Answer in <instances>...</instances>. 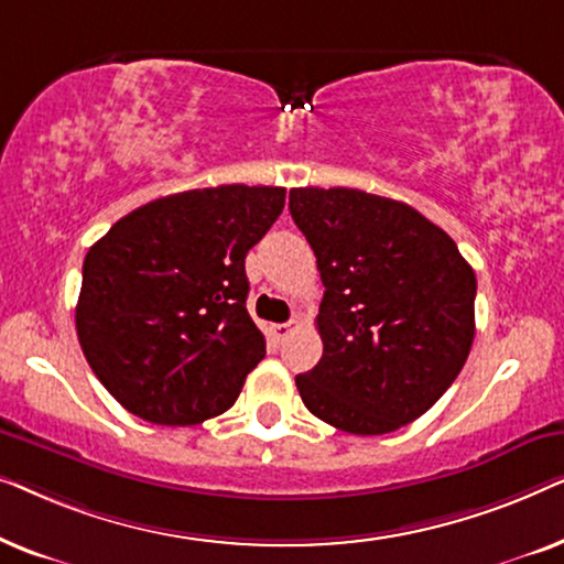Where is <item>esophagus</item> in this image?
<instances>
[{"label": "esophagus", "mask_w": 564, "mask_h": 564, "mask_svg": "<svg viewBox=\"0 0 564 564\" xmlns=\"http://www.w3.org/2000/svg\"><path fill=\"white\" fill-rule=\"evenodd\" d=\"M300 328V321H290V323H274L272 326V334L276 341H284V338H290L295 330Z\"/></svg>", "instance_id": "34e87169"}]
</instances>
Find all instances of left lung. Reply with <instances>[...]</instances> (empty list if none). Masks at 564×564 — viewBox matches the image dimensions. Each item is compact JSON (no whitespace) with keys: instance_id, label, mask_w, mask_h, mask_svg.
Returning a JSON list of instances; mask_svg holds the SVG:
<instances>
[{"instance_id":"left-lung-1","label":"left lung","mask_w":564,"mask_h":564,"mask_svg":"<svg viewBox=\"0 0 564 564\" xmlns=\"http://www.w3.org/2000/svg\"><path fill=\"white\" fill-rule=\"evenodd\" d=\"M290 213L323 280V357L297 375L307 411L357 436L429 411L475 338L473 267L411 205L346 187L290 189Z\"/></svg>"}]
</instances>
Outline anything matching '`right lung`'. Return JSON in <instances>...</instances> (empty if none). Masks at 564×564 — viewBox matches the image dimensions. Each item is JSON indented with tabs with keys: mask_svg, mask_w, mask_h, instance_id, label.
<instances>
[{
	"mask_svg": "<svg viewBox=\"0 0 564 564\" xmlns=\"http://www.w3.org/2000/svg\"><path fill=\"white\" fill-rule=\"evenodd\" d=\"M282 207L284 187L189 189L141 205L91 246L76 334L126 411L192 426L236 403L267 354L243 261Z\"/></svg>",
	"mask_w": 564,
	"mask_h": 564,
	"instance_id": "add662e5",
	"label": "right lung"
}]
</instances>
